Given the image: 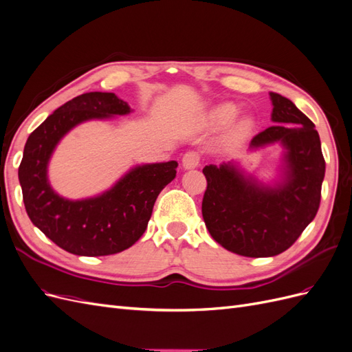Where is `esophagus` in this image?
Returning <instances> with one entry per match:
<instances>
[{
  "label": "esophagus",
  "mask_w": 352,
  "mask_h": 352,
  "mask_svg": "<svg viewBox=\"0 0 352 352\" xmlns=\"http://www.w3.org/2000/svg\"><path fill=\"white\" fill-rule=\"evenodd\" d=\"M199 160H201V157L197 151H188L182 158V167L185 170L197 168L199 166Z\"/></svg>",
  "instance_id": "esophagus-1"
}]
</instances>
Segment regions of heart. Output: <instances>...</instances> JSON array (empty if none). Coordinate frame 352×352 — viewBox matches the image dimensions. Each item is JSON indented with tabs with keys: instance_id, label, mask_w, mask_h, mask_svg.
<instances>
[{
	"instance_id": "1",
	"label": "heart",
	"mask_w": 352,
	"mask_h": 352,
	"mask_svg": "<svg viewBox=\"0 0 352 352\" xmlns=\"http://www.w3.org/2000/svg\"><path fill=\"white\" fill-rule=\"evenodd\" d=\"M238 114V109L235 105L226 102V104H220L217 107L210 113V119L212 123L216 124H228L229 122H232L235 119V116ZM252 129V120L245 117V119H241L235 126H233L232 135L241 140V138L247 136Z\"/></svg>"
}]
</instances>
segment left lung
<instances>
[{
	"instance_id": "1",
	"label": "left lung",
	"mask_w": 352,
	"mask_h": 352,
	"mask_svg": "<svg viewBox=\"0 0 352 352\" xmlns=\"http://www.w3.org/2000/svg\"><path fill=\"white\" fill-rule=\"evenodd\" d=\"M274 126L255 135L252 150L279 142V180L264 184L233 163L202 168L207 189L202 217L216 242L243 257L286 251L310 225L320 206L326 163L314 123L282 95L270 92Z\"/></svg>"
}]
</instances>
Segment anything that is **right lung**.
<instances>
[{
    "label": "right lung",
    "mask_w": 352,
    "mask_h": 352,
    "mask_svg": "<svg viewBox=\"0 0 352 352\" xmlns=\"http://www.w3.org/2000/svg\"><path fill=\"white\" fill-rule=\"evenodd\" d=\"M131 111L113 92H87L63 104L28 138L19 167L26 212L47 238L70 254L100 257L132 247L144 235L158 194L176 176L177 162L172 160L136 166L91 198L67 199L51 188L48 163L63 136L83 122Z\"/></svg>",
    "instance_id": "1"
}]
</instances>
